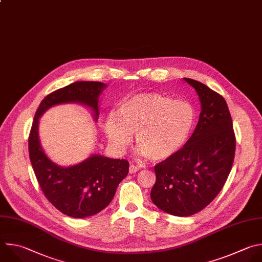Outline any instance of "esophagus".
<instances>
[{
    "mask_svg": "<svg viewBox=\"0 0 262 262\" xmlns=\"http://www.w3.org/2000/svg\"><path fill=\"white\" fill-rule=\"evenodd\" d=\"M138 170H139V167L137 165H134V164L129 165V173H135Z\"/></svg>",
    "mask_w": 262,
    "mask_h": 262,
    "instance_id": "obj_1",
    "label": "esophagus"
}]
</instances>
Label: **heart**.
I'll list each match as a JSON object with an SVG mask.
<instances>
[{
  "instance_id": "obj_1",
  "label": "heart",
  "mask_w": 262,
  "mask_h": 262,
  "mask_svg": "<svg viewBox=\"0 0 262 262\" xmlns=\"http://www.w3.org/2000/svg\"><path fill=\"white\" fill-rule=\"evenodd\" d=\"M195 110L184 100L158 93H142L126 98L117 115L109 114L104 130L110 144L123 151L136 134L139 154L153 161L175 155L187 142L195 123Z\"/></svg>"
}]
</instances>
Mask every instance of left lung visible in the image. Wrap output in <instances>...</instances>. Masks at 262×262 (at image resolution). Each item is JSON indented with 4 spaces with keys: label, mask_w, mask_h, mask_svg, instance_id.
I'll return each mask as SVG.
<instances>
[{
    "label": "left lung",
    "mask_w": 262,
    "mask_h": 262,
    "mask_svg": "<svg viewBox=\"0 0 262 262\" xmlns=\"http://www.w3.org/2000/svg\"><path fill=\"white\" fill-rule=\"evenodd\" d=\"M184 80L199 95L202 111L198 125L175 155L154 166L153 204L179 217L205 209L223 188L232 167L235 136L227 104L222 96L202 82Z\"/></svg>",
    "instance_id": "left-lung-1"
}]
</instances>
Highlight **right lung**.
I'll return each instance as SVG.
<instances>
[{
	"label": "right lung",
	"instance_id": "add662e5",
	"mask_svg": "<svg viewBox=\"0 0 262 262\" xmlns=\"http://www.w3.org/2000/svg\"><path fill=\"white\" fill-rule=\"evenodd\" d=\"M106 86L102 82L77 81L49 94L39 105L31 128L29 153L38 183L46 199L73 218L90 217L104 210L127 176L129 163L93 154L78 164L60 166L45 154L40 144L39 118L55 105L78 103L90 107L98 121L99 98Z\"/></svg>",
	"mask_w": 262,
	"mask_h": 262
}]
</instances>
